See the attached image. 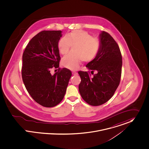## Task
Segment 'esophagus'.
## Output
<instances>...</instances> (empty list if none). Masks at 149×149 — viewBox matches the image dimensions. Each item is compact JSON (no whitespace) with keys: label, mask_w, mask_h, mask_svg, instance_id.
Here are the masks:
<instances>
[{"label":"esophagus","mask_w":149,"mask_h":149,"mask_svg":"<svg viewBox=\"0 0 149 149\" xmlns=\"http://www.w3.org/2000/svg\"><path fill=\"white\" fill-rule=\"evenodd\" d=\"M72 74H73V75H77L78 74V72H75V71H72Z\"/></svg>","instance_id":"1"}]
</instances>
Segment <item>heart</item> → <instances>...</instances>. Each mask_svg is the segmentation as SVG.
I'll return each mask as SVG.
<instances>
[{
	"instance_id": "heart-1",
	"label": "heart",
	"mask_w": 149,
	"mask_h": 149,
	"mask_svg": "<svg viewBox=\"0 0 149 149\" xmlns=\"http://www.w3.org/2000/svg\"><path fill=\"white\" fill-rule=\"evenodd\" d=\"M73 51L62 59V65L71 70L77 69L83 60L84 62L93 61L99 50V41L93 38L86 31L78 30L62 37L58 43L59 51L62 55L66 54L71 45Z\"/></svg>"
}]
</instances>
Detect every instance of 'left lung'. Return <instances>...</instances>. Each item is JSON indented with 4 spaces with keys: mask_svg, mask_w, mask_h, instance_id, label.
<instances>
[{
    "mask_svg": "<svg viewBox=\"0 0 149 149\" xmlns=\"http://www.w3.org/2000/svg\"><path fill=\"white\" fill-rule=\"evenodd\" d=\"M99 50L97 56L86 67L97 73L91 76L88 72H78L81 78L79 91L83 99L91 106L107 102L114 95L121 77L122 59L119 47L107 33L99 35Z\"/></svg>",
    "mask_w": 149,
    "mask_h": 149,
    "instance_id": "1",
    "label": "left lung"
}]
</instances>
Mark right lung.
Masks as SVG:
<instances>
[{"instance_id":"1","label":"right lung","mask_w":149,"mask_h":149,"mask_svg":"<svg viewBox=\"0 0 149 149\" xmlns=\"http://www.w3.org/2000/svg\"><path fill=\"white\" fill-rule=\"evenodd\" d=\"M62 31H42L30 40L23 54L22 76L31 97L39 104L52 107L58 104L66 94L71 72L60 69L58 43ZM58 68L54 75L51 68Z\"/></svg>"}]
</instances>
